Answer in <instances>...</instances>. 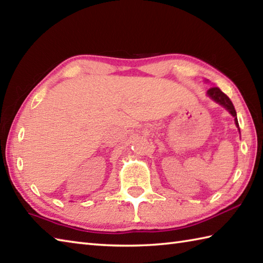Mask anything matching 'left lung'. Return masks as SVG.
<instances>
[{
	"mask_svg": "<svg viewBox=\"0 0 263 263\" xmlns=\"http://www.w3.org/2000/svg\"><path fill=\"white\" fill-rule=\"evenodd\" d=\"M206 95L212 99L215 100L216 103H218L219 105H221L222 107H225L230 113L234 116V119H235V124L238 127V121H237V115H236V110L235 107H234V105L232 103V100L228 98L227 95H225L222 92L219 88L218 87H212L210 88L208 91H206ZM239 130V128H238Z\"/></svg>",
	"mask_w": 263,
	"mask_h": 263,
	"instance_id": "left-lung-1",
	"label": "left lung"
}]
</instances>
